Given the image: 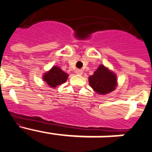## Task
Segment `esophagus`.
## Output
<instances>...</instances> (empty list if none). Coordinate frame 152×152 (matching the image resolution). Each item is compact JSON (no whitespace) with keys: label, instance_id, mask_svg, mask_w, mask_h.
Wrapping results in <instances>:
<instances>
[{"label":"esophagus","instance_id":"34e87169","mask_svg":"<svg viewBox=\"0 0 152 152\" xmlns=\"http://www.w3.org/2000/svg\"><path fill=\"white\" fill-rule=\"evenodd\" d=\"M76 73L77 75H82L83 73V71L82 70V69H78L76 70Z\"/></svg>","mask_w":152,"mask_h":152}]
</instances>
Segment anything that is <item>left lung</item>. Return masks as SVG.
<instances>
[{
	"mask_svg": "<svg viewBox=\"0 0 152 152\" xmlns=\"http://www.w3.org/2000/svg\"><path fill=\"white\" fill-rule=\"evenodd\" d=\"M89 83L93 90L99 94H108L115 89L117 77L107 67L100 65L93 75L89 77Z\"/></svg>",
	"mask_w": 152,
	"mask_h": 152,
	"instance_id": "obj_1",
	"label": "left lung"
}]
</instances>
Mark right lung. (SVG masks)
Instances as JSON below:
<instances>
[{"label":"right lung","instance_id":"right-lung-1","mask_svg":"<svg viewBox=\"0 0 152 152\" xmlns=\"http://www.w3.org/2000/svg\"><path fill=\"white\" fill-rule=\"evenodd\" d=\"M67 78L68 74L66 72H63L60 67L53 66L48 72H45L43 80L45 81V83H47L52 88H55L64 83L67 80Z\"/></svg>","mask_w":152,"mask_h":152}]
</instances>
